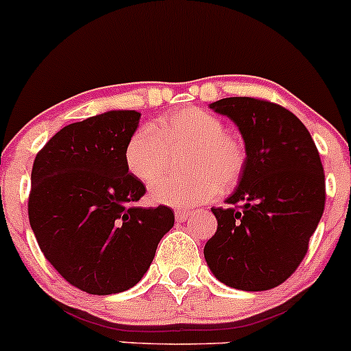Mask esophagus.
I'll use <instances>...</instances> for the list:
<instances>
[{"mask_svg": "<svg viewBox=\"0 0 351 351\" xmlns=\"http://www.w3.org/2000/svg\"><path fill=\"white\" fill-rule=\"evenodd\" d=\"M193 215V211H187V209H177L176 211V219L177 221H184L186 218Z\"/></svg>", "mask_w": 351, "mask_h": 351, "instance_id": "1", "label": "esophagus"}]
</instances>
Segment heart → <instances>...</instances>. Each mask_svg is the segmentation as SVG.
Instances as JSON below:
<instances>
[{
  "label": "heart",
  "mask_w": 351,
  "mask_h": 351,
  "mask_svg": "<svg viewBox=\"0 0 351 351\" xmlns=\"http://www.w3.org/2000/svg\"><path fill=\"white\" fill-rule=\"evenodd\" d=\"M189 146L186 170L180 178L158 176L167 165L169 149ZM128 172L140 182L149 184L150 199L172 208H191L218 196L223 187L238 182L247 164V152L234 133L225 130L216 114L189 106L165 114L157 125L136 130L125 149Z\"/></svg>",
  "instance_id": "b5f03b06"
}]
</instances>
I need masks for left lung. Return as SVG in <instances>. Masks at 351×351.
Masks as SVG:
<instances>
[{"label":"left lung","mask_w":351,"mask_h":351,"mask_svg":"<svg viewBox=\"0 0 351 351\" xmlns=\"http://www.w3.org/2000/svg\"><path fill=\"white\" fill-rule=\"evenodd\" d=\"M241 133L247 164L237 189L211 208L204 245L213 276L238 291H269L294 274L324 211V172L311 133L279 104L225 97L209 104Z\"/></svg>","instance_id":"left-lung-1"}]
</instances>
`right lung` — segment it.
<instances>
[{
    "label": "right lung",
    "instance_id": "add662e5",
    "mask_svg": "<svg viewBox=\"0 0 351 351\" xmlns=\"http://www.w3.org/2000/svg\"><path fill=\"white\" fill-rule=\"evenodd\" d=\"M140 117L111 110L64 126L32 169L28 219L38 247L88 294H118L138 284L174 226L167 206H136L145 186L126 169L125 149Z\"/></svg>",
    "mask_w": 351,
    "mask_h": 351
}]
</instances>
